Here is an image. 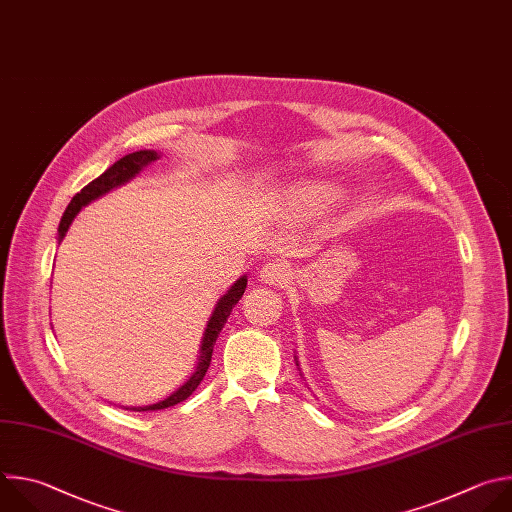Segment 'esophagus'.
I'll use <instances>...</instances> for the list:
<instances>
[{
  "label": "esophagus",
  "mask_w": 512,
  "mask_h": 512,
  "mask_svg": "<svg viewBox=\"0 0 512 512\" xmlns=\"http://www.w3.org/2000/svg\"><path fill=\"white\" fill-rule=\"evenodd\" d=\"M288 278H290V266L282 260H272L260 268V280H264L266 284L280 286V284H286Z\"/></svg>",
  "instance_id": "obj_1"
}]
</instances>
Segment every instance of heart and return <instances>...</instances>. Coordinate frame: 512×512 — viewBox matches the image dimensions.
Here are the masks:
<instances>
[{
    "instance_id": "b5f03b06",
    "label": "heart",
    "mask_w": 512,
    "mask_h": 512,
    "mask_svg": "<svg viewBox=\"0 0 512 512\" xmlns=\"http://www.w3.org/2000/svg\"><path fill=\"white\" fill-rule=\"evenodd\" d=\"M331 197H333L331 189L323 183H302V185H296L288 193L286 201H288V206L294 208L296 212L319 214L327 208Z\"/></svg>"
}]
</instances>
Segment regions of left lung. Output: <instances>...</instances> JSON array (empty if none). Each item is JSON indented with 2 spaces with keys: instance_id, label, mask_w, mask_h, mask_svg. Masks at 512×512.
Listing matches in <instances>:
<instances>
[{
  "instance_id": "8db88e82",
  "label": "left lung",
  "mask_w": 512,
  "mask_h": 512,
  "mask_svg": "<svg viewBox=\"0 0 512 512\" xmlns=\"http://www.w3.org/2000/svg\"><path fill=\"white\" fill-rule=\"evenodd\" d=\"M296 365H298V363H296Z\"/></svg>"
}]
</instances>
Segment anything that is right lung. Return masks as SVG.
<instances>
[{"instance_id":"add662e5","label":"right lung","mask_w":512,"mask_h":512,"mask_svg":"<svg viewBox=\"0 0 512 512\" xmlns=\"http://www.w3.org/2000/svg\"><path fill=\"white\" fill-rule=\"evenodd\" d=\"M157 159H159V153H157V151H149V149L129 153V155H125L123 159H119L117 163H113L105 173L98 175L94 181H90L86 187H82V189L72 197V201L68 203V208H66L64 216H62V220H60V226H58V244L64 240V236H66V232H68L72 220H74L76 214L86 206V203H90L92 199H96V197H100V195H105V193H109L111 189H115V187L127 183V181L133 179L143 167H147L149 163H153V161H157ZM246 284H248V278H246V276L238 278V280L230 286V290L218 300L216 309H214V313H212V317H210V321H208L206 333H203L201 349H199V361H197V367H195V371L191 373V377H189L177 391H173L167 399L157 401V403H153V405H145V407H125V410H131V412H157V410H165V407H171V405H175V403L187 399V397L197 389V385L201 383L203 375H206V371H208V367H210L216 339H218V335L222 333V329H224V325H226V321H228L232 309L238 304V300L242 298V294H244V290H246Z\"/></svg>"}]
</instances>
